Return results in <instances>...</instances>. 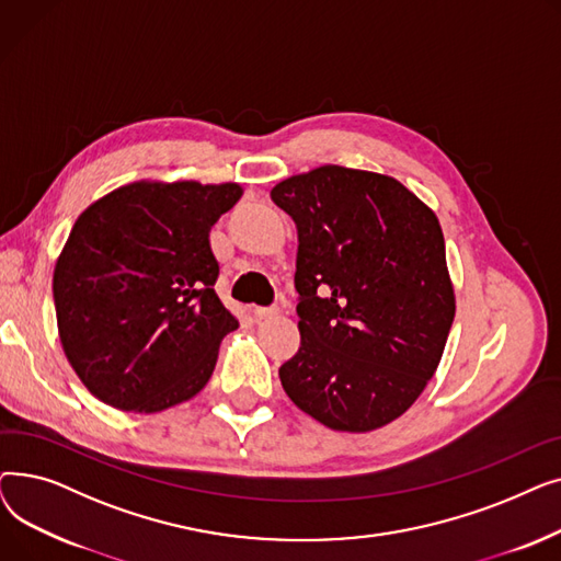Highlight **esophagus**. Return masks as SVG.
Masks as SVG:
<instances>
[{
	"label": "esophagus",
	"instance_id": "obj_1",
	"mask_svg": "<svg viewBox=\"0 0 561 561\" xmlns=\"http://www.w3.org/2000/svg\"><path fill=\"white\" fill-rule=\"evenodd\" d=\"M250 311H252V316H254L256 320L271 318V316H275V313H277V309H275V307H252Z\"/></svg>",
	"mask_w": 561,
	"mask_h": 561
}]
</instances>
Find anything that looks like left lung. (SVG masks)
Returning a JSON list of instances; mask_svg holds the SVG:
<instances>
[{
	"label": "left lung",
	"mask_w": 561,
	"mask_h": 561,
	"mask_svg": "<svg viewBox=\"0 0 561 561\" xmlns=\"http://www.w3.org/2000/svg\"><path fill=\"white\" fill-rule=\"evenodd\" d=\"M271 197L298 229L286 396L339 432L389 425L427 387L455 320L434 211L393 176L341 165L293 174Z\"/></svg>",
	"instance_id": "obj_1"
}]
</instances>
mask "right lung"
<instances>
[{"instance_id": "right-lung-1", "label": "right lung", "mask_w": 561, "mask_h": 561, "mask_svg": "<svg viewBox=\"0 0 561 561\" xmlns=\"http://www.w3.org/2000/svg\"><path fill=\"white\" fill-rule=\"evenodd\" d=\"M239 184L136 182L77 218L54 268L58 336L98 400L154 414L209 381L220 341L239 328L214 284V222Z\"/></svg>"}]
</instances>
